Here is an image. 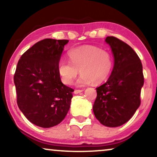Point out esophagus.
Wrapping results in <instances>:
<instances>
[{
  "mask_svg": "<svg viewBox=\"0 0 157 157\" xmlns=\"http://www.w3.org/2000/svg\"><path fill=\"white\" fill-rule=\"evenodd\" d=\"M83 91V90H82V89H75L74 90V94H79V93H81V92H82Z\"/></svg>",
  "mask_w": 157,
  "mask_h": 157,
  "instance_id": "obj_1",
  "label": "esophagus"
}]
</instances>
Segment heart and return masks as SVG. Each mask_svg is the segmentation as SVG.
<instances>
[{"mask_svg":"<svg viewBox=\"0 0 157 157\" xmlns=\"http://www.w3.org/2000/svg\"><path fill=\"white\" fill-rule=\"evenodd\" d=\"M70 61L61 59L58 64V72L64 84L70 85L80 73L77 81L79 86L92 82L98 84L106 80L113 67L110 53L99 47L83 46L74 48L68 53Z\"/></svg>","mask_w":157,"mask_h":157,"instance_id":"1","label":"heart"}]
</instances>
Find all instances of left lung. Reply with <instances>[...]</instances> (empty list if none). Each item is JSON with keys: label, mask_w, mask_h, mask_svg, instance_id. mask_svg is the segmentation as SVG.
Wrapping results in <instances>:
<instances>
[{"label": "left lung", "mask_w": 157, "mask_h": 157, "mask_svg": "<svg viewBox=\"0 0 157 157\" xmlns=\"http://www.w3.org/2000/svg\"><path fill=\"white\" fill-rule=\"evenodd\" d=\"M114 57V66L106 83L96 88L93 111L103 125L117 127L127 122L141 104L144 82L141 60L130 46L113 36H108Z\"/></svg>", "instance_id": "8db88e82"}]
</instances>
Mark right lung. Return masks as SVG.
I'll use <instances>...</instances> for the list:
<instances>
[{"mask_svg": "<svg viewBox=\"0 0 157 157\" xmlns=\"http://www.w3.org/2000/svg\"><path fill=\"white\" fill-rule=\"evenodd\" d=\"M68 40L46 38L21 56L14 74L17 104L27 119L43 128L64 119L73 97L71 88L61 82L58 64Z\"/></svg>", "mask_w": 157, "mask_h": 157, "instance_id": "add662e5", "label": "right lung"}]
</instances>
